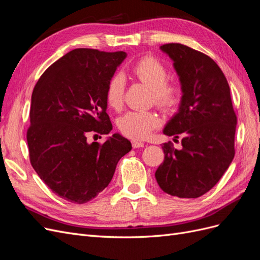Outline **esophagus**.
<instances>
[{
    "label": "esophagus",
    "mask_w": 260,
    "mask_h": 260,
    "mask_svg": "<svg viewBox=\"0 0 260 260\" xmlns=\"http://www.w3.org/2000/svg\"><path fill=\"white\" fill-rule=\"evenodd\" d=\"M144 143L141 142V141H137V140H133L132 141V147L133 148H139V147H143Z\"/></svg>",
    "instance_id": "34e87169"
}]
</instances>
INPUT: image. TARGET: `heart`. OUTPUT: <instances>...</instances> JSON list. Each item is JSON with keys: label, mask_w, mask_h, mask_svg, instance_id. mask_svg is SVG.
Returning a JSON list of instances; mask_svg holds the SVG:
<instances>
[{"label": "heart", "mask_w": 260, "mask_h": 260, "mask_svg": "<svg viewBox=\"0 0 260 260\" xmlns=\"http://www.w3.org/2000/svg\"><path fill=\"white\" fill-rule=\"evenodd\" d=\"M136 78L152 90L154 103L164 111H172L181 100V88L177 83L166 82L167 68L153 57H144L132 68ZM124 82L120 75L114 76L106 90V102L109 107L118 109L123 102ZM159 124V118L152 112L132 111L118 120V128L123 136L135 140H143Z\"/></svg>", "instance_id": "heart-1"}]
</instances>
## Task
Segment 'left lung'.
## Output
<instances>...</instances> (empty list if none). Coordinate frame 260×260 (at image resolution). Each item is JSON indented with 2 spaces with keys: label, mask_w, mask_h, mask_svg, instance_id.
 <instances>
[{
  "label": "left lung",
  "mask_w": 260,
  "mask_h": 260,
  "mask_svg": "<svg viewBox=\"0 0 260 260\" xmlns=\"http://www.w3.org/2000/svg\"><path fill=\"white\" fill-rule=\"evenodd\" d=\"M174 61L182 96L164 135L182 137V148L164 143L165 159L155 172L164 192L196 199L214 187L234 157L237 116L223 73L207 55L180 43L160 46Z\"/></svg>",
  "instance_id": "8db88e82"
}]
</instances>
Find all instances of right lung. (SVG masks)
<instances>
[{
    "label": "right lung",
    "mask_w": 260,
    "mask_h": 260,
    "mask_svg": "<svg viewBox=\"0 0 260 260\" xmlns=\"http://www.w3.org/2000/svg\"><path fill=\"white\" fill-rule=\"evenodd\" d=\"M127 53L76 49L45 70L37 82L27 131L30 162L59 198L75 204L93 200L111 182L131 142L114 133L103 144L90 132L108 135L106 90Z\"/></svg>",
    "instance_id": "add662e5"
}]
</instances>
